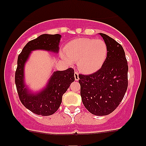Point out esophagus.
<instances>
[{"label": "esophagus", "mask_w": 146, "mask_h": 146, "mask_svg": "<svg viewBox=\"0 0 146 146\" xmlns=\"http://www.w3.org/2000/svg\"><path fill=\"white\" fill-rule=\"evenodd\" d=\"M74 77H75V80H76V81H78L79 80V73L78 71H75Z\"/></svg>", "instance_id": "34e87169"}]
</instances>
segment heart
Segmentation results:
<instances>
[{"mask_svg":"<svg viewBox=\"0 0 146 146\" xmlns=\"http://www.w3.org/2000/svg\"><path fill=\"white\" fill-rule=\"evenodd\" d=\"M64 54V58L68 63L78 61L79 70L90 74L104 64L108 55V46L103 40L80 38L68 42Z\"/></svg>","mask_w":146,"mask_h":146,"instance_id":"heart-1","label":"heart"}]
</instances>
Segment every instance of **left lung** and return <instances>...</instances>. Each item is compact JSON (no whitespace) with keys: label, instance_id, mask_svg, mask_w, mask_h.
Wrapping results in <instances>:
<instances>
[{"label":"left lung","instance_id":"obj_1","mask_svg":"<svg viewBox=\"0 0 146 146\" xmlns=\"http://www.w3.org/2000/svg\"><path fill=\"white\" fill-rule=\"evenodd\" d=\"M108 46V55L98 71L79 75L80 95L85 108L98 116L109 115L117 108L128 88V66L119 43L100 33Z\"/></svg>","mask_w":146,"mask_h":146}]
</instances>
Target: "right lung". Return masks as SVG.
I'll list each match as a JSON object with an SVG mask.
<instances>
[{
  "label": "right lung",
  "instance_id": "add662e5",
  "mask_svg": "<svg viewBox=\"0 0 146 146\" xmlns=\"http://www.w3.org/2000/svg\"><path fill=\"white\" fill-rule=\"evenodd\" d=\"M61 36L59 34H42L27 43L18 58L15 73V83L19 99L25 107L38 115L48 116L59 108L62 95L71 84L75 81L74 69L53 72L46 88L37 94L29 93L24 82V66L31 51L43 49L58 53Z\"/></svg>",
  "mask_w": 146,
  "mask_h": 146
}]
</instances>
